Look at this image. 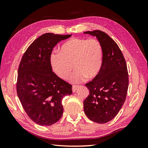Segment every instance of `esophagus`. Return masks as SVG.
I'll return each mask as SVG.
<instances>
[{"instance_id":"34e87169","label":"esophagus","mask_w":148,"mask_h":148,"mask_svg":"<svg viewBox=\"0 0 148 148\" xmlns=\"http://www.w3.org/2000/svg\"><path fill=\"white\" fill-rule=\"evenodd\" d=\"M78 88H79L78 86H72V91H73V92H75L76 91H77V90Z\"/></svg>"}]
</instances>
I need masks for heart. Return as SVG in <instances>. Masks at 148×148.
I'll return each instance as SVG.
<instances>
[{
    "instance_id": "1",
    "label": "heart",
    "mask_w": 148,
    "mask_h": 148,
    "mask_svg": "<svg viewBox=\"0 0 148 148\" xmlns=\"http://www.w3.org/2000/svg\"><path fill=\"white\" fill-rule=\"evenodd\" d=\"M103 49L96 39L75 38L62 44L60 52H52L50 63L53 72L62 79H66L73 65L75 70L69 81L79 84L99 74L102 68Z\"/></svg>"
}]
</instances>
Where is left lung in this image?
Instances as JSON below:
<instances>
[{
    "mask_svg": "<svg viewBox=\"0 0 148 148\" xmlns=\"http://www.w3.org/2000/svg\"><path fill=\"white\" fill-rule=\"evenodd\" d=\"M95 36L103 49L102 68L91 82L86 84L89 94L83 102L88 119L98 123L112 120L123 104L128 88L126 62L114 40L100 30L86 31Z\"/></svg>",
    "mask_w": 148,
    "mask_h": 148,
    "instance_id": "obj_1",
    "label": "left lung"
}]
</instances>
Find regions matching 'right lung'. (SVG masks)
Masks as SVG:
<instances>
[{
    "label": "right lung",
    "instance_id": "add662e5",
    "mask_svg": "<svg viewBox=\"0 0 148 148\" xmlns=\"http://www.w3.org/2000/svg\"><path fill=\"white\" fill-rule=\"evenodd\" d=\"M71 34L47 33L31 43L18 70L17 95L26 113L34 122L50 126L62 117V100L72 94L71 84L53 72L50 57L53 48Z\"/></svg>",
    "mask_w": 148,
    "mask_h": 148
}]
</instances>
